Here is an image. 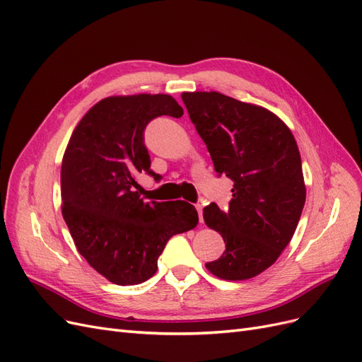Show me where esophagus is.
<instances>
[{"mask_svg": "<svg viewBox=\"0 0 362 362\" xmlns=\"http://www.w3.org/2000/svg\"><path fill=\"white\" fill-rule=\"evenodd\" d=\"M196 210H198V214H199V222L204 223V216H202V205L198 204L196 205Z\"/></svg>", "mask_w": 362, "mask_h": 362, "instance_id": "esophagus-1", "label": "esophagus"}]
</instances>
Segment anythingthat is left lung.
I'll list each match as a JSON object with an SVG mask.
<instances>
[{
  "mask_svg": "<svg viewBox=\"0 0 362 362\" xmlns=\"http://www.w3.org/2000/svg\"><path fill=\"white\" fill-rule=\"evenodd\" d=\"M181 98L216 172L234 182L228 210L214 202L204 208L206 226L226 246L205 267L221 279H250L279 258L299 223L306 189L298 144L264 107L218 92H184Z\"/></svg>",
  "mask_w": 362,
  "mask_h": 362,
  "instance_id": "obj_1",
  "label": "left lung"
}]
</instances>
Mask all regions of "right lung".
I'll use <instances>...</instances> for the list:
<instances>
[{"label":"right lung","instance_id":"1","mask_svg":"<svg viewBox=\"0 0 362 362\" xmlns=\"http://www.w3.org/2000/svg\"><path fill=\"white\" fill-rule=\"evenodd\" d=\"M181 117L170 95L108 96L75 127L62 161V213L74 243L89 264L117 286L156 275L175 234L199 222L185 201L145 202L136 177L152 172L144 131L154 117Z\"/></svg>","mask_w":362,"mask_h":362}]
</instances>
